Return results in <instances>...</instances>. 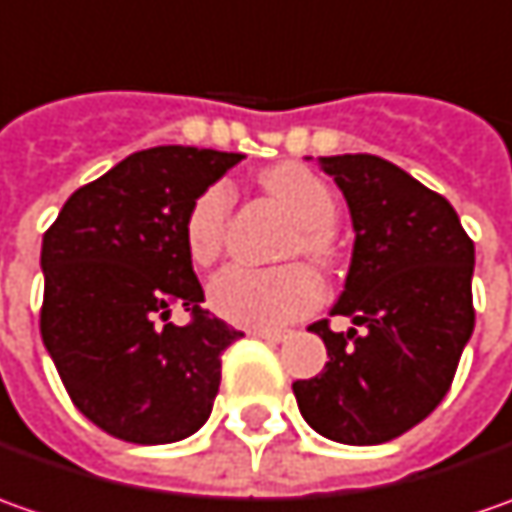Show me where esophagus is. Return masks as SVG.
<instances>
[{
  "label": "esophagus",
  "mask_w": 512,
  "mask_h": 512,
  "mask_svg": "<svg viewBox=\"0 0 512 512\" xmlns=\"http://www.w3.org/2000/svg\"><path fill=\"white\" fill-rule=\"evenodd\" d=\"M250 336L253 339H262V342H285L287 333L285 330H250Z\"/></svg>",
  "instance_id": "1"
}]
</instances>
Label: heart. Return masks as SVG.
I'll list each match as a JSON object with an SVG mask.
<instances>
[{"label":"heart","mask_w":512,"mask_h":512,"mask_svg":"<svg viewBox=\"0 0 512 512\" xmlns=\"http://www.w3.org/2000/svg\"><path fill=\"white\" fill-rule=\"evenodd\" d=\"M265 187L296 216L299 236L293 253H305L316 265L336 262L333 230L339 205L322 176L296 162L265 170ZM233 190L225 182L205 187L185 216V250L196 265H210L225 247L227 216ZM207 302L225 322L250 330H273L310 313L322 302V279L305 262L282 267H225L210 287Z\"/></svg>","instance_id":"obj_1"}]
</instances>
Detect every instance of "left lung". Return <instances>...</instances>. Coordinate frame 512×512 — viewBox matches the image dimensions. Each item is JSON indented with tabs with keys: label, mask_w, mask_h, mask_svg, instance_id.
I'll use <instances>...</instances> for the list:
<instances>
[{
	"label": "left lung",
	"mask_w": 512,
	"mask_h": 512,
	"mask_svg": "<svg viewBox=\"0 0 512 512\" xmlns=\"http://www.w3.org/2000/svg\"><path fill=\"white\" fill-rule=\"evenodd\" d=\"M347 199L353 259L322 336L330 362L293 382L305 422L342 444H382L427 419L453 384L476 325L473 239L453 205L393 162L370 153L322 156Z\"/></svg>",
	"instance_id": "8db88e82"
}]
</instances>
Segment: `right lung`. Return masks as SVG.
I'll return each mask as SVG.
<instances>
[{
  "label": "right lung",
  "instance_id": "add662e5",
  "mask_svg": "<svg viewBox=\"0 0 512 512\" xmlns=\"http://www.w3.org/2000/svg\"><path fill=\"white\" fill-rule=\"evenodd\" d=\"M242 153L139 150L79 187L42 239L39 330L70 402L130 444H170L207 422L222 353L242 330L210 316L185 250L193 199ZM185 306L179 328L169 310Z\"/></svg>",
  "mask_w": 512,
  "mask_h": 512
}]
</instances>
